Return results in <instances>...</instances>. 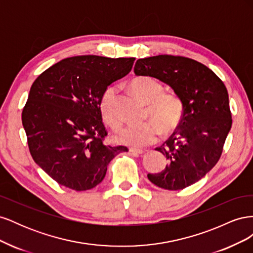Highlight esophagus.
<instances>
[{"label":"esophagus","instance_id":"1","mask_svg":"<svg viewBox=\"0 0 253 253\" xmlns=\"http://www.w3.org/2000/svg\"><path fill=\"white\" fill-rule=\"evenodd\" d=\"M128 151L131 153H134V154H142L143 151L140 149H136V148H129Z\"/></svg>","mask_w":253,"mask_h":253}]
</instances>
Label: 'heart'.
<instances>
[{"instance_id": "obj_1", "label": "heart", "mask_w": 253, "mask_h": 253, "mask_svg": "<svg viewBox=\"0 0 253 253\" xmlns=\"http://www.w3.org/2000/svg\"><path fill=\"white\" fill-rule=\"evenodd\" d=\"M131 88L141 100L148 103L150 120L139 125H127L115 135V140L131 147H145L155 142L162 132L177 127L185 113L181 98L175 93H165L162 83L151 77H138L131 82ZM116 87L106 88L99 101L102 119L112 128H118L122 120L116 110Z\"/></svg>"}]
</instances>
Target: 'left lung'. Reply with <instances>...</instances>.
I'll return each instance as SVG.
<instances>
[{
	"label": "left lung",
	"instance_id": "left-lung-1",
	"mask_svg": "<svg viewBox=\"0 0 253 253\" xmlns=\"http://www.w3.org/2000/svg\"><path fill=\"white\" fill-rule=\"evenodd\" d=\"M134 73L169 84L185 105L177 129L156 148L168 159L166 169L148 174L149 180L171 191L193 185L218 162L232 126L224 82L209 67L181 56L139 59Z\"/></svg>",
	"mask_w": 253,
	"mask_h": 253
}]
</instances>
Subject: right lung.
Instances as JSON below:
<instances>
[{"instance_id": "right-lung-1", "label": "right lung", "mask_w": 253, "mask_h": 253, "mask_svg": "<svg viewBox=\"0 0 253 253\" xmlns=\"http://www.w3.org/2000/svg\"><path fill=\"white\" fill-rule=\"evenodd\" d=\"M135 58L76 56L61 60L33 83L22 112L30 155L59 185L85 191L100 183L124 145L108 136L99 101L110 84L131 72Z\"/></svg>"}]
</instances>
